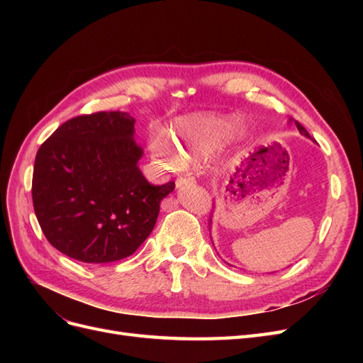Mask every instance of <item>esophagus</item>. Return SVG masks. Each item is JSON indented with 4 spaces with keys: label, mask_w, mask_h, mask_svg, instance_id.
<instances>
[{
    "label": "esophagus",
    "mask_w": 363,
    "mask_h": 363,
    "mask_svg": "<svg viewBox=\"0 0 363 363\" xmlns=\"http://www.w3.org/2000/svg\"><path fill=\"white\" fill-rule=\"evenodd\" d=\"M194 183V177H191V175H184V177H179L177 182H175V186L179 188H183V186L186 184H192Z\"/></svg>",
    "instance_id": "obj_1"
}]
</instances>
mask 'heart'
Masks as SVG:
<instances>
[{"mask_svg": "<svg viewBox=\"0 0 363 363\" xmlns=\"http://www.w3.org/2000/svg\"><path fill=\"white\" fill-rule=\"evenodd\" d=\"M236 133L245 135L244 123L235 115H191L179 118L169 131V145L167 139L156 136L150 140V152L163 167L177 169L183 160L199 162L221 148L228 138Z\"/></svg>", "mask_w": 363, "mask_h": 363, "instance_id": "heart-1", "label": "heart"}]
</instances>
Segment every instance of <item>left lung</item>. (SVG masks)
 <instances>
[{
  "label": "left lung",
  "mask_w": 363,
  "mask_h": 363,
  "mask_svg": "<svg viewBox=\"0 0 363 363\" xmlns=\"http://www.w3.org/2000/svg\"><path fill=\"white\" fill-rule=\"evenodd\" d=\"M288 123L289 124H295V127L296 128H298V131H300V133L303 135V136H306V138H309V139H312L311 138V135L309 133H307V130L298 123V121H295V119H292V118H289V121H288ZM211 224H212V218H211V223H208V230H211ZM212 244H213V240H212Z\"/></svg>",
  "instance_id": "obj_1"
}]
</instances>
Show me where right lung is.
<instances>
[{"mask_svg": "<svg viewBox=\"0 0 363 363\" xmlns=\"http://www.w3.org/2000/svg\"><path fill=\"white\" fill-rule=\"evenodd\" d=\"M135 123L127 112L77 116L40 145L33 206L43 235L63 255L104 265L133 255L155 228L175 183L147 182Z\"/></svg>", "mask_w": 363, "mask_h": 363, "instance_id": "1", "label": "right lung"}]
</instances>
